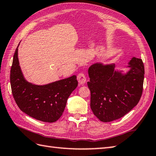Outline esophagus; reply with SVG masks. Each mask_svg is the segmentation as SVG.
Masks as SVG:
<instances>
[{
	"label": "esophagus",
	"mask_w": 156,
	"mask_h": 156,
	"mask_svg": "<svg viewBox=\"0 0 156 156\" xmlns=\"http://www.w3.org/2000/svg\"><path fill=\"white\" fill-rule=\"evenodd\" d=\"M77 80L79 82V84L83 85L86 82L87 79H86V76L83 73H80V74H78L77 76Z\"/></svg>",
	"instance_id": "1"
}]
</instances>
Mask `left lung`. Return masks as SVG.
<instances>
[{"instance_id":"1","label":"left lung","mask_w":156,"mask_h":156,"mask_svg":"<svg viewBox=\"0 0 156 156\" xmlns=\"http://www.w3.org/2000/svg\"><path fill=\"white\" fill-rule=\"evenodd\" d=\"M126 74L115 69V64L97 63L88 68L90 108L102 122L117 120L130 111L140 101L144 80L142 59L133 57Z\"/></svg>"}]
</instances>
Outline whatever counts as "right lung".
<instances>
[{
    "mask_svg": "<svg viewBox=\"0 0 156 156\" xmlns=\"http://www.w3.org/2000/svg\"><path fill=\"white\" fill-rule=\"evenodd\" d=\"M18 47L13 56L10 75L16 103L23 112L37 120L55 122L64 112L69 95L77 87L76 76L45 85L30 83L25 79L19 66Z\"/></svg>",
    "mask_w": 156,
    "mask_h": 156,
    "instance_id": "1",
    "label": "right lung"
}]
</instances>
